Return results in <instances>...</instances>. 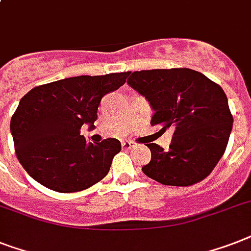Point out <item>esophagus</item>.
<instances>
[{
  "label": "esophagus",
  "mask_w": 251,
  "mask_h": 251,
  "mask_svg": "<svg viewBox=\"0 0 251 251\" xmlns=\"http://www.w3.org/2000/svg\"><path fill=\"white\" fill-rule=\"evenodd\" d=\"M121 146L124 150H131L132 147H134V143H132V142H129V140H125V142H122Z\"/></svg>",
  "instance_id": "34e87169"
}]
</instances>
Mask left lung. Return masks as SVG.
Wrapping results in <instances>:
<instances>
[{"instance_id":"1","label":"left lung","mask_w":251,"mask_h":251,"mask_svg":"<svg viewBox=\"0 0 251 251\" xmlns=\"http://www.w3.org/2000/svg\"><path fill=\"white\" fill-rule=\"evenodd\" d=\"M127 83L150 101L151 125L174 130L169 151L148 143L144 174L165 185L188 187L217 166L231 134L233 117L227 95L218 83L189 68L130 72ZM127 75V76H129Z\"/></svg>"}]
</instances>
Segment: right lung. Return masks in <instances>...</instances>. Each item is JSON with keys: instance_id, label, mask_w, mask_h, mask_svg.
I'll return each mask as SVG.
<instances>
[{"instance_id": "add662e5", "label": "right lung", "mask_w": 251, "mask_h": 251, "mask_svg": "<svg viewBox=\"0 0 251 251\" xmlns=\"http://www.w3.org/2000/svg\"><path fill=\"white\" fill-rule=\"evenodd\" d=\"M129 72L77 76L33 87L20 99L10 130L16 157L28 174L46 188L78 192L100 182L121 151L120 140L90 143L79 135L94 126L105 94L126 82Z\"/></svg>"}]
</instances>
